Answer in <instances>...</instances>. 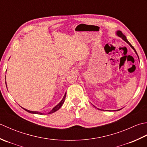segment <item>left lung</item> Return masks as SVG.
Wrapping results in <instances>:
<instances>
[{"mask_svg":"<svg viewBox=\"0 0 147 147\" xmlns=\"http://www.w3.org/2000/svg\"><path fill=\"white\" fill-rule=\"evenodd\" d=\"M117 35L118 36H119V37H121L122 38V39H123L125 42H126L129 44V46L131 47V48H132L134 51V52H135L136 53V55H138V54H137V53H136V50H135V49H134V47L132 46V45H131L129 42V41L127 40V38H126V37H125V36L123 34H122V32L121 31H117Z\"/></svg>","mask_w":147,"mask_h":147,"instance_id":"8db88e82","label":"left lung"}]
</instances>
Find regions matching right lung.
<instances>
[{
    "mask_svg": "<svg viewBox=\"0 0 147 147\" xmlns=\"http://www.w3.org/2000/svg\"><path fill=\"white\" fill-rule=\"evenodd\" d=\"M5 83H6V82H5ZM65 97H66V93L65 94L63 98V99H62V100H61V101H60V102H59L58 105H56V107H55L53 108V109H52L51 111L50 112H49V113H48L49 114V113H54V112H55L56 111H57V110H58L59 109H60L61 107L62 106V105L63 104V103H64L65 100ZM23 109L25 110H26V112H29V113H35V114H39V115H43V114H44V113H40V112H39L30 111V110H26V109Z\"/></svg>",
    "mask_w": 147,
    "mask_h": 147,
    "instance_id": "obj_1",
    "label": "right lung"
}]
</instances>
